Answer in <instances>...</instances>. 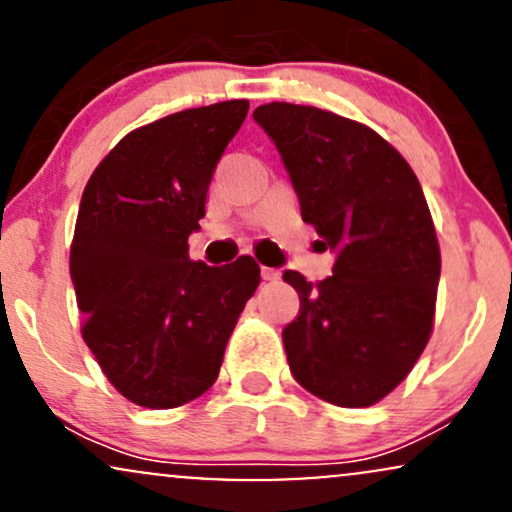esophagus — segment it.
I'll return each mask as SVG.
<instances>
[{
	"label": "esophagus",
	"instance_id": "esophagus-1",
	"mask_svg": "<svg viewBox=\"0 0 512 512\" xmlns=\"http://www.w3.org/2000/svg\"><path fill=\"white\" fill-rule=\"evenodd\" d=\"M279 276H281L279 269H274V267H262V279H264V281H279Z\"/></svg>",
	"mask_w": 512,
	"mask_h": 512
}]
</instances>
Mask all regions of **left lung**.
<instances>
[{"instance_id": "left-lung-1", "label": "left lung", "mask_w": 512, "mask_h": 512, "mask_svg": "<svg viewBox=\"0 0 512 512\" xmlns=\"http://www.w3.org/2000/svg\"><path fill=\"white\" fill-rule=\"evenodd\" d=\"M252 117L284 158L303 221L337 252L315 286L284 272L301 298L281 332L293 378L337 407H370L407 378L433 332L440 248L424 190L361 122L293 103Z\"/></svg>"}]
</instances>
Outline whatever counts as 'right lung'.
<instances>
[{
  "instance_id": "right-lung-1",
  "label": "right lung",
  "mask_w": 512,
  "mask_h": 512,
  "mask_svg": "<svg viewBox=\"0 0 512 512\" xmlns=\"http://www.w3.org/2000/svg\"><path fill=\"white\" fill-rule=\"evenodd\" d=\"M248 108L223 101L134 129L81 195L69 250L81 337L105 378L139 407L173 409L204 395L260 286L250 255L226 267L187 255L211 175Z\"/></svg>"
}]
</instances>
